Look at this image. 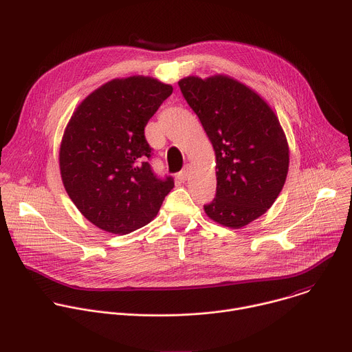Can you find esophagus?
I'll return each instance as SVG.
<instances>
[{
    "label": "esophagus",
    "instance_id": "obj_1",
    "mask_svg": "<svg viewBox=\"0 0 352 352\" xmlns=\"http://www.w3.org/2000/svg\"><path fill=\"white\" fill-rule=\"evenodd\" d=\"M188 177H189V168H188V167H185V168H184L182 171H179L178 175H177L178 181H181V182H185V181L188 179Z\"/></svg>",
    "mask_w": 352,
    "mask_h": 352
}]
</instances>
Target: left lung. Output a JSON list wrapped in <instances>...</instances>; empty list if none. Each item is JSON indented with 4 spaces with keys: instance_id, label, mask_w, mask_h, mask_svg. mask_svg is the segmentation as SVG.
<instances>
[{
    "instance_id": "obj_1",
    "label": "left lung",
    "mask_w": 352,
    "mask_h": 352,
    "mask_svg": "<svg viewBox=\"0 0 352 352\" xmlns=\"http://www.w3.org/2000/svg\"><path fill=\"white\" fill-rule=\"evenodd\" d=\"M178 86L216 152V197L205 212L241 228L265 214L284 186L289 152L278 118L258 93L228 76H188Z\"/></svg>"
}]
</instances>
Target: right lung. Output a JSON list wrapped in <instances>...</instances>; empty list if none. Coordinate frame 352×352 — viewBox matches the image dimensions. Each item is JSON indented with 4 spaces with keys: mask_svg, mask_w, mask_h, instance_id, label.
<instances>
[{
    "mask_svg": "<svg viewBox=\"0 0 352 352\" xmlns=\"http://www.w3.org/2000/svg\"><path fill=\"white\" fill-rule=\"evenodd\" d=\"M173 86L148 76L114 79L89 94L71 117L60 148L65 190L79 212L113 234L152 221L174 178L152 170L144 126Z\"/></svg>",
    "mask_w": 352,
    "mask_h": 352,
    "instance_id": "add662e5",
    "label": "right lung"
}]
</instances>
